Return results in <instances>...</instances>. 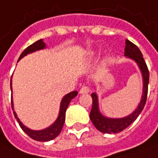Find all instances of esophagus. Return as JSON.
I'll return each mask as SVG.
<instances>
[{
	"label": "esophagus",
	"mask_w": 158,
	"mask_h": 158,
	"mask_svg": "<svg viewBox=\"0 0 158 158\" xmlns=\"http://www.w3.org/2000/svg\"><path fill=\"white\" fill-rule=\"evenodd\" d=\"M90 92V89H89V87L88 86H86V85H83L81 88H80V90H79V93L80 94H88Z\"/></svg>",
	"instance_id": "esophagus-1"
}]
</instances>
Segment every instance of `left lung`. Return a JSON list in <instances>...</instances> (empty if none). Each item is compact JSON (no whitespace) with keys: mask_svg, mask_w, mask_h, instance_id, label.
<instances>
[{"mask_svg":"<svg viewBox=\"0 0 158 158\" xmlns=\"http://www.w3.org/2000/svg\"><path fill=\"white\" fill-rule=\"evenodd\" d=\"M125 56L130 57L134 59L137 63L139 68L143 74V95L142 100L139 103L137 108L135 111L129 114L128 116L120 119H111V118H106L101 114L99 108H98V98L95 93H93L91 96L93 98V106L92 110L90 113V119L92 123H94L95 127L99 131L102 133H119L121 131L127 128L133 123L136 118L139 116L141 112L143 111L145 103L147 101V95H148V85L150 80V73L149 69L147 67V64L144 61V58L143 57V54L139 48L135 44H134L132 42L129 40H126V46H125Z\"/></svg>","mask_w":158,"mask_h":158,"instance_id":"left-lung-1","label":"left lung"}]
</instances>
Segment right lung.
<instances>
[{
  "label": "right lung",
  "mask_w": 158,
  "mask_h": 158,
  "mask_svg": "<svg viewBox=\"0 0 158 158\" xmlns=\"http://www.w3.org/2000/svg\"><path fill=\"white\" fill-rule=\"evenodd\" d=\"M44 47H45V44L43 42L42 39L35 42L34 44H30V46L27 47L24 51L22 52L19 59H21L22 57H24L25 55H27L29 53L35 52V51H38V50H41V49H44ZM10 88L12 89L11 79H10ZM77 94H78V92L77 91H73V92H71L68 94H66V95L63 98L62 101H61V105H60L59 114H58V117H57V119L56 120V122L53 123L51 127L45 128V129H43V130L35 131V130H31V129L28 128L27 127H25L24 125L20 122L19 119L17 118V115H16L15 112L14 111L13 113H14V115L15 117V119L19 123L21 128L30 136V138H32L33 140H35V141H39V142L51 141L52 139L56 138L57 135L60 134V132H61L63 126H64V121H65V112H66V109L68 107L69 103H70V101H72ZM11 106H12V109H14V107H13L14 106H13V101L12 100H11Z\"/></svg>",
  "instance_id": "add662e5"
}]
</instances>
